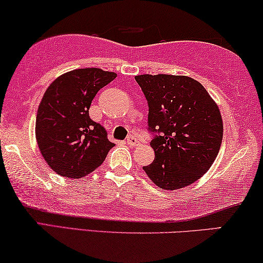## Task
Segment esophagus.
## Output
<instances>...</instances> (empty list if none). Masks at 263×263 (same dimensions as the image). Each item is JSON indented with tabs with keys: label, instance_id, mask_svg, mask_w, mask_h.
I'll return each mask as SVG.
<instances>
[{
	"label": "esophagus",
	"instance_id": "obj_1",
	"mask_svg": "<svg viewBox=\"0 0 263 263\" xmlns=\"http://www.w3.org/2000/svg\"><path fill=\"white\" fill-rule=\"evenodd\" d=\"M127 143H128V145L130 146V147H135V146L139 143V140L136 139L134 135H129L128 139H127Z\"/></svg>",
	"mask_w": 263,
	"mask_h": 263
}]
</instances>
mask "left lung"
Masks as SVG:
<instances>
[{
  "mask_svg": "<svg viewBox=\"0 0 263 263\" xmlns=\"http://www.w3.org/2000/svg\"><path fill=\"white\" fill-rule=\"evenodd\" d=\"M148 103L153 163L143 166L159 188L175 190L210 170L220 149L219 107L199 81L183 75L143 74L135 78Z\"/></svg>",
  "mask_w": 263,
  "mask_h": 263,
  "instance_id": "1",
  "label": "left lung"
}]
</instances>
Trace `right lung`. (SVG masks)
Here are the masks:
<instances>
[{
  "mask_svg": "<svg viewBox=\"0 0 263 263\" xmlns=\"http://www.w3.org/2000/svg\"><path fill=\"white\" fill-rule=\"evenodd\" d=\"M116 77L99 68L75 69L57 78L45 91L35 118V139L56 174L87 176L115 146L105 128L89 118L88 110L97 92Z\"/></svg>",
  "mask_w": 263,
  "mask_h": 263,
  "instance_id": "add662e5",
  "label": "right lung"
}]
</instances>
